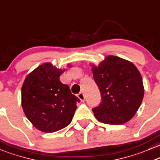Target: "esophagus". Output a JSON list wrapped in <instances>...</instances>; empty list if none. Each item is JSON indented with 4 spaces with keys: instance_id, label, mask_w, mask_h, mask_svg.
Segmentation results:
<instances>
[{
    "instance_id": "34e87169",
    "label": "esophagus",
    "mask_w": 160,
    "mask_h": 160,
    "mask_svg": "<svg viewBox=\"0 0 160 160\" xmlns=\"http://www.w3.org/2000/svg\"><path fill=\"white\" fill-rule=\"evenodd\" d=\"M77 97L79 98V99H80L81 102H83V101L85 100V95H84V94H83V93H82V92L79 93L78 96H77Z\"/></svg>"
}]
</instances>
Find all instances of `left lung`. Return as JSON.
<instances>
[{
  "mask_svg": "<svg viewBox=\"0 0 160 160\" xmlns=\"http://www.w3.org/2000/svg\"><path fill=\"white\" fill-rule=\"evenodd\" d=\"M94 80L102 96L98 106L92 109L98 121L119 125L132 119L144 97L140 72L130 61L108 55L98 66L91 65Z\"/></svg>",
  "mask_w": 160,
  "mask_h": 160,
  "instance_id": "1",
  "label": "left lung"
}]
</instances>
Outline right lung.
I'll use <instances>...</instances> for the list:
<instances>
[{"label": "right lung", "mask_w": 160, "mask_h": 160, "mask_svg": "<svg viewBox=\"0 0 160 160\" xmlns=\"http://www.w3.org/2000/svg\"><path fill=\"white\" fill-rule=\"evenodd\" d=\"M65 69L52 63L39 66L26 76L22 87V107L25 115L39 131L52 133L72 121L80 99L69 87L60 81Z\"/></svg>", "instance_id": "obj_1"}]
</instances>
